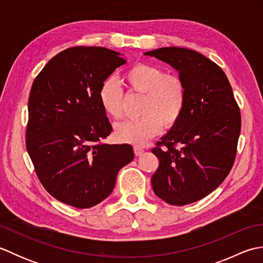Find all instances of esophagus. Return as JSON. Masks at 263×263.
Here are the masks:
<instances>
[{
    "mask_svg": "<svg viewBox=\"0 0 263 263\" xmlns=\"http://www.w3.org/2000/svg\"><path fill=\"white\" fill-rule=\"evenodd\" d=\"M133 150H135V155L136 156H141L143 154V152H144V150L142 148H140V147H135V148H133Z\"/></svg>",
    "mask_w": 263,
    "mask_h": 263,
    "instance_id": "obj_1",
    "label": "esophagus"
}]
</instances>
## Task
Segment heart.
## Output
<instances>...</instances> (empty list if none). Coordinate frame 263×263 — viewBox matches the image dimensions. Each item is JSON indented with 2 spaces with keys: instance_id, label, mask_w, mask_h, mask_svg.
Masks as SVG:
<instances>
[{
  "instance_id": "1",
  "label": "heart",
  "mask_w": 263,
  "mask_h": 263,
  "mask_svg": "<svg viewBox=\"0 0 263 263\" xmlns=\"http://www.w3.org/2000/svg\"><path fill=\"white\" fill-rule=\"evenodd\" d=\"M128 91L143 93L140 115L137 120L119 123L114 138L121 143L143 146L157 136L161 127L171 128L182 119L187 103V88L181 77L167 74L165 69L148 63H137L122 77ZM98 102L110 119H120L123 113L124 92L113 78L100 83Z\"/></svg>"
}]
</instances>
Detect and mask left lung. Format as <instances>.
I'll return each mask as SVG.
<instances>
[{
	"mask_svg": "<svg viewBox=\"0 0 263 263\" xmlns=\"http://www.w3.org/2000/svg\"><path fill=\"white\" fill-rule=\"evenodd\" d=\"M144 55L172 65L187 88L182 119L152 150L159 160L154 192L173 205L192 203L230 174L241 132L239 107L224 71L202 54L163 47Z\"/></svg>",
	"mask_w": 263,
	"mask_h": 263,
	"instance_id": "obj_1",
	"label": "left lung"
}]
</instances>
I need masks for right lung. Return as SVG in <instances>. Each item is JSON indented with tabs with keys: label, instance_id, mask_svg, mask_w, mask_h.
<instances>
[{
	"label": "right lung",
	"instance_id": "right-lung-1",
	"mask_svg": "<svg viewBox=\"0 0 263 263\" xmlns=\"http://www.w3.org/2000/svg\"><path fill=\"white\" fill-rule=\"evenodd\" d=\"M125 63L105 47L76 46L49 60L32 83L27 152L43 186L61 202L79 209L102 202L135 157L130 144L103 142L111 125L97 96L100 83Z\"/></svg>",
	"mask_w": 263,
	"mask_h": 263
}]
</instances>
